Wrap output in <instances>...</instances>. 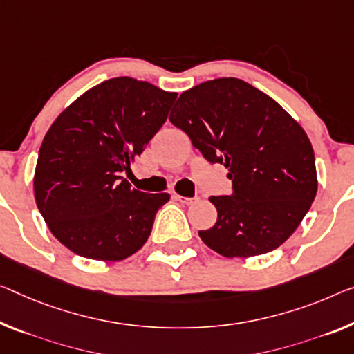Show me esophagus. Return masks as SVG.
I'll return each instance as SVG.
<instances>
[{
  "mask_svg": "<svg viewBox=\"0 0 354 354\" xmlns=\"http://www.w3.org/2000/svg\"><path fill=\"white\" fill-rule=\"evenodd\" d=\"M176 198H177L178 201H180V203L187 204V205L194 204V203H198V201H199L198 196H194V198H185V196H176Z\"/></svg>",
  "mask_w": 354,
  "mask_h": 354,
  "instance_id": "obj_1",
  "label": "esophagus"
}]
</instances>
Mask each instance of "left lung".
Masks as SVG:
<instances>
[{
	"label": "left lung",
	"mask_w": 354,
	"mask_h": 354,
	"mask_svg": "<svg viewBox=\"0 0 354 354\" xmlns=\"http://www.w3.org/2000/svg\"><path fill=\"white\" fill-rule=\"evenodd\" d=\"M169 120L205 160L230 171L232 193L209 198L218 218L199 231L205 245L226 258L279 248L301 225L318 188L315 153L301 124L236 77L183 91Z\"/></svg>",
	"instance_id": "left-lung-1"
}]
</instances>
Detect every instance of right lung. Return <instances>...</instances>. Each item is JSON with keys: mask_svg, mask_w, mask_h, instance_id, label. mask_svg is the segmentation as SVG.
<instances>
[{"mask_svg": "<svg viewBox=\"0 0 354 354\" xmlns=\"http://www.w3.org/2000/svg\"><path fill=\"white\" fill-rule=\"evenodd\" d=\"M176 97L144 80L109 79L52 123L37 156L35 198L71 252L120 261L147 242L169 194L134 189L122 174L160 131Z\"/></svg>", "mask_w": 354, "mask_h": 354, "instance_id": "add662e5", "label": "right lung"}]
</instances>
